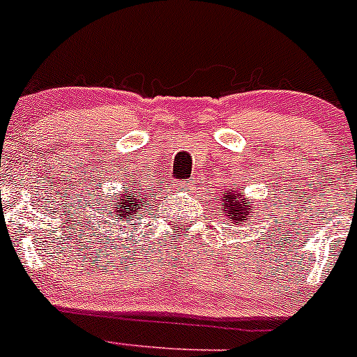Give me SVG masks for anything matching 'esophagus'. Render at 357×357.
Returning a JSON list of instances; mask_svg holds the SVG:
<instances>
[{
  "mask_svg": "<svg viewBox=\"0 0 357 357\" xmlns=\"http://www.w3.org/2000/svg\"><path fill=\"white\" fill-rule=\"evenodd\" d=\"M182 187L183 189H192V182H190V180H187V182L182 183Z\"/></svg>",
  "mask_w": 357,
  "mask_h": 357,
  "instance_id": "34e87169",
  "label": "esophagus"
}]
</instances>
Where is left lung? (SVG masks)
Segmentation results:
<instances>
[{"label": "left lung", "instance_id": "obj_1", "mask_svg": "<svg viewBox=\"0 0 357 357\" xmlns=\"http://www.w3.org/2000/svg\"><path fill=\"white\" fill-rule=\"evenodd\" d=\"M252 199H249L241 189H227L220 194V206H222V215L225 216L227 222L234 223V225H242L248 220H251V209L255 206H251Z\"/></svg>", "mask_w": 357, "mask_h": 357}]
</instances>
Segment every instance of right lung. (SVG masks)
I'll list each match as a JSON object with an SVG mask.
<instances>
[{
	"mask_svg": "<svg viewBox=\"0 0 357 357\" xmlns=\"http://www.w3.org/2000/svg\"><path fill=\"white\" fill-rule=\"evenodd\" d=\"M132 185L134 183L123 187L120 194H115V201H113V204H109L108 215H115L119 220L132 222V218H137V213L144 211L148 199H151L153 196L142 197V194H139V190L132 189Z\"/></svg>",
	"mask_w": 357,
	"mask_h": 357,
	"instance_id": "1",
	"label": "right lung"
}]
</instances>
